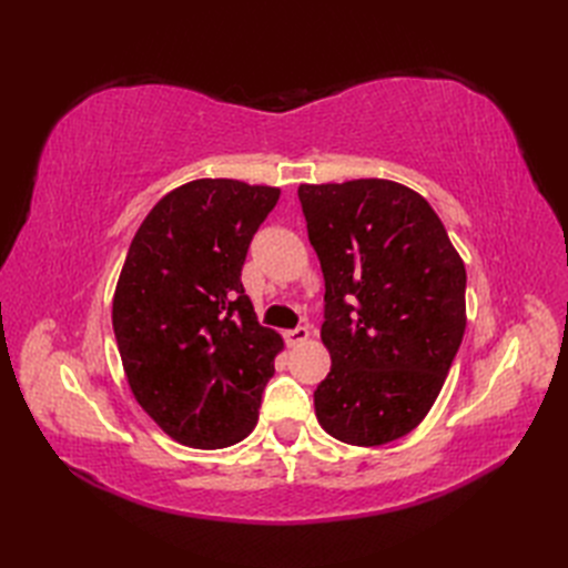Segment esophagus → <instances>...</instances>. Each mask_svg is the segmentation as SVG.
Returning <instances> with one entry per match:
<instances>
[{
	"mask_svg": "<svg viewBox=\"0 0 568 568\" xmlns=\"http://www.w3.org/2000/svg\"><path fill=\"white\" fill-rule=\"evenodd\" d=\"M307 336H311V332H307L305 326H296V329L284 332V338H286L288 346H298V343H303Z\"/></svg>",
	"mask_w": 568,
	"mask_h": 568,
	"instance_id": "1",
	"label": "esophagus"
}]
</instances>
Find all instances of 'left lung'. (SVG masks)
<instances>
[{
	"label": "left lung",
	"mask_w": 568,
	"mask_h": 568,
	"mask_svg": "<svg viewBox=\"0 0 568 568\" xmlns=\"http://www.w3.org/2000/svg\"><path fill=\"white\" fill-rule=\"evenodd\" d=\"M324 274L320 426L351 445L407 436L436 403L467 326V270L424 196L390 180L301 184Z\"/></svg>",
	"instance_id": "obj_1"
}]
</instances>
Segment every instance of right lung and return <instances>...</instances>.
Here are the masks:
<instances>
[{"instance_id": "obj_1", "label": "right lung", "mask_w": 568, "mask_h": 568, "mask_svg": "<svg viewBox=\"0 0 568 568\" xmlns=\"http://www.w3.org/2000/svg\"><path fill=\"white\" fill-rule=\"evenodd\" d=\"M280 189L194 180L165 194L136 230L113 296V332L136 403L189 448L244 440L282 336L244 294L248 244Z\"/></svg>"}]
</instances>
